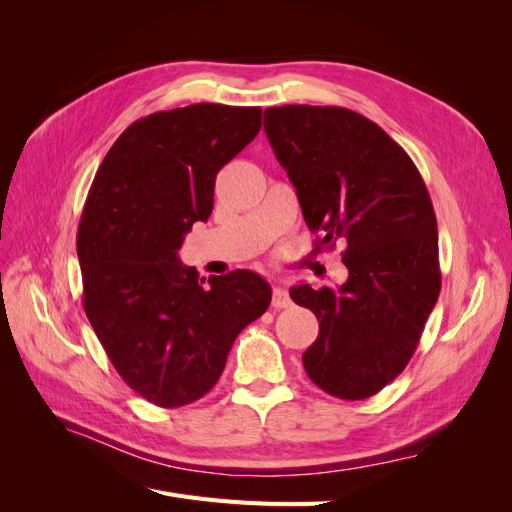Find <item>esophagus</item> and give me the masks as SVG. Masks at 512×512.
<instances>
[{
    "label": "esophagus",
    "mask_w": 512,
    "mask_h": 512,
    "mask_svg": "<svg viewBox=\"0 0 512 512\" xmlns=\"http://www.w3.org/2000/svg\"><path fill=\"white\" fill-rule=\"evenodd\" d=\"M292 305V299L290 294L284 286H275L273 288V307L275 309H284V307H290Z\"/></svg>",
    "instance_id": "obj_1"
}]
</instances>
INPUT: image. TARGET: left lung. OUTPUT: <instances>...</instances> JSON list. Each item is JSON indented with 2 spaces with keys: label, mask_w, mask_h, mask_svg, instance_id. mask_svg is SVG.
I'll return each mask as SVG.
<instances>
[{
  "label": "left lung",
  "mask_w": 512,
  "mask_h": 512,
  "mask_svg": "<svg viewBox=\"0 0 512 512\" xmlns=\"http://www.w3.org/2000/svg\"><path fill=\"white\" fill-rule=\"evenodd\" d=\"M265 132L297 188L305 224L324 235L320 245L348 243L346 284L290 288L320 324L303 367L329 395L367 399L404 371L438 301L429 192L408 153L348 108L273 106Z\"/></svg>",
  "instance_id": "8db88e82"
}]
</instances>
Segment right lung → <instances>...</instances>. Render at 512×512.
<instances>
[{"label":"right lung","instance_id":"1","mask_svg":"<svg viewBox=\"0 0 512 512\" xmlns=\"http://www.w3.org/2000/svg\"><path fill=\"white\" fill-rule=\"evenodd\" d=\"M260 115L200 102L138 119L91 183L76 235L85 314L123 382L160 408L209 393L271 303L254 271L203 286L179 260L185 232L213 211L215 175L254 141Z\"/></svg>","mask_w":512,"mask_h":512}]
</instances>
